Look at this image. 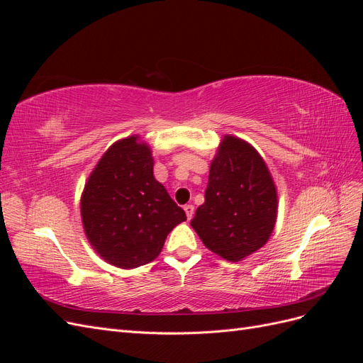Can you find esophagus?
Masks as SVG:
<instances>
[{
	"label": "esophagus",
	"instance_id": "esophagus-1",
	"mask_svg": "<svg viewBox=\"0 0 363 363\" xmlns=\"http://www.w3.org/2000/svg\"><path fill=\"white\" fill-rule=\"evenodd\" d=\"M183 208H184V212H186V216H188V219H191V218L194 216V211H195V207H194L192 204H186Z\"/></svg>",
	"mask_w": 363,
	"mask_h": 363
}]
</instances>
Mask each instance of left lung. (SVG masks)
<instances>
[{
    "instance_id": "obj_1",
    "label": "left lung",
    "mask_w": 363,
    "mask_h": 363,
    "mask_svg": "<svg viewBox=\"0 0 363 363\" xmlns=\"http://www.w3.org/2000/svg\"><path fill=\"white\" fill-rule=\"evenodd\" d=\"M276 218L277 191L265 162L245 140L225 136L192 228L208 250L239 262L267 244Z\"/></svg>"
}]
</instances>
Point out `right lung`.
<instances>
[{
  "instance_id": "obj_1",
  "label": "right lung",
  "mask_w": 363,
  "mask_h": 363,
  "mask_svg": "<svg viewBox=\"0 0 363 363\" xmlns=\"http://www.w3.org/2000/svg\"><path fill=\"white\" fill-rule=\"evenodd\" d=\"M155 162L136 136L118 140L92 171L82 195L83 227L91 245L118 268L155 260L171 230L186 221L152 174Z\"/></svg>"
}]
</instances>
